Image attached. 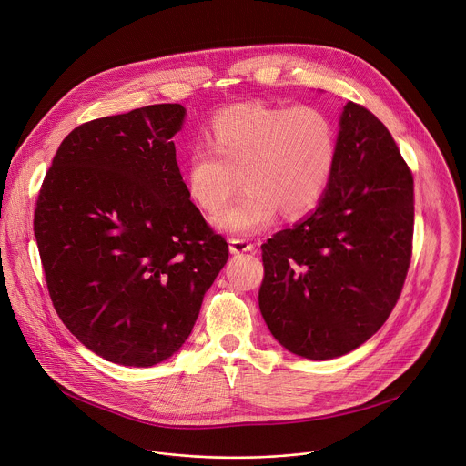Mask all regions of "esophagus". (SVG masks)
<instances>
[{
    "instance_id": "obj_1",
    "label": "esophagus",
    "mask_w": 466,
    "mask_h": 466,
    "mask_svg": "<svg viewBox=\"0 0 466 466\" xmlns=\"http://www.w3.org/2000/svg\"><path fill=\"white\" fill-rule=\"evenodd\" d=\"M228 248L232 254H239V252H247V250H252L254 245L248 241V239H239V238H232L228 241Z\"/></svg>"
}]
</instances>
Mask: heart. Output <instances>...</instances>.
I'll return each instance as SVG.
<instances>
[{
	"label": "heart",
	"instance_id": "1",
	"mask_svg": "<svg viewBox=\"0 0 466 466\" xmlns=\"http://www.w3.org/2000/svg\"><path fill=\"white\" fill-rule=\"evenodd\" d=\"M336 157V128L322 110L239 103L212 117L207 146L187 155L186 184L198 207L218 214L243 182L245 191L216 218V227L228 234H254L269 227L279 210L286 218L313 210Z\"/></svg>",
	"mask_w": 466,
	"mask_h": 466
}]
</instances>
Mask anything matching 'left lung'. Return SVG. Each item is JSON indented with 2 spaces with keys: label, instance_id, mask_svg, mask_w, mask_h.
Instances as JSON below:
<instances>
[{
  "label": "left lung",
  "instance_id": "1",
  "mask_svg": "<svg viewBox=\"0 0 466 466\" xmlns=\"http://www.w3.org/2000/svg\"><path fill=\"white\" fill-rule=\"evenodd\" d=\"M319 207L261 245L259 311L308 360L370 339L402 293L413 248V175L387 127L349 101Z\"/></svg>",
  "mask_w": 466,
  "mask_h": 466
}]
</instances>
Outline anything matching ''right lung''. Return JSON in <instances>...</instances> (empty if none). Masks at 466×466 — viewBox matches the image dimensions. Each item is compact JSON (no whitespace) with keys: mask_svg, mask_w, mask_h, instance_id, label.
<instances>
[{"mask_svg":"<svg viewBox=\"0 0 466 466\" xmlns=\"http://www.w3.org/2000/svg\"><path fill=\"white\" fill-rule=\"evenodd\" d=\"M184 116L182 105L166 103L79 125L36 198L55 311L86 349L125 367L178 352L228 259L177 164Z\"/></svg>","mask_w":466,"mask_h":466,"instance_id":"right-lung-1","label":"right lung"}]
</instances>
